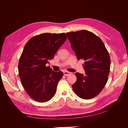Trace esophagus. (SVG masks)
Segmentation results:
<instances>
[{"label": "esophagus", "mask_w": 128, "mask_h": 128, "mask_svg": "<svg viewBox=\"0 0 128 128\" xmlns=\"http://www.w3.org/2000/svg\"><path fill=\"white\" fill-rule=\"evenodd\" d=\"M70 74V72H64V75L66 76H69Z\"/></svg>", "instance_id": "1"}]
</instances>
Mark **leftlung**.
<instances>
[{"label":"left lung","instance_id":"1","mask_svg":"<svg viewBox=\"0 0 128 128\" xmlns=\"http://www.w3.org/2000/svg\"><path fill=\"white\" fill-rule=\"evenodd\" d=\"M77 59L83 60L86 74L76 72V82L72 86L80 98L90 99L97 96L107 83L110 72V59L99 37L82 30L66 33Z\"/></svg>","mask_w":128,"mask_h":128}]
</instances>
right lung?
Returning a JSON list of instances; mask_svg holds the SVG:
<instances>
[{"label":"right lung","instance_id":"1","mask_svg":"<svg viewBox=\"0 0 128 128\" xmlns=\"http://www.w3.org/2000/svg\"><path fill=\"white\" fill-rule=\"evenodd\" d=\"M66 40L64 33H44L33 37L24 46L18 62V75L27 94L36 102H47L56 94L64 73L53 72L46 64Z\"/></svg>","mask_w":128,"mask_h":128}]
</instances>
